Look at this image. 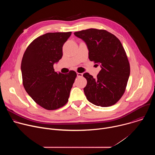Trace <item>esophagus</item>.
I'll list each match as a JSON object with an SVG mask.
<instances>
[{
	"instance_id": "34e87169",
	"label": "esophagus",
	"mask_w": 155,
	"mask_h": 155,
	"mask_svg": "<svg viewBox=\"0 0 155 155\" xmlns=\"http://www.w3.org/2000/svg\"><path fill=\"white\" fill-rule=\"evenodd\" d=\"M83 76V74L82 73H79V72H77V77H81Z\"/></svg>"
}]
</instances>
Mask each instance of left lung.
Wrapping results in <instances>:
<instances>
[{
    "mask_svg": "<svg viewBox=\"0 0 155 155\" xmlns=\"http://www.w3.org/2000/svg\"><path fill=\"white\" fill-rule=\"evenodd\" d=\"M83 40L89 50V59L101 64V70L94 78L89 73L84 94L91 103L103 107L115 104L124 94L130 75V64L120 40L106 30L88 29L74 32Z\"/></svg>",
    "mask_w": 155,
    "mask_h": 155,
    "instance_id": "left-lung-1",
    "label": "left lung"
}]
</instances>
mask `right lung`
<instances>
[{
  "label": "right lung",
  "mask_w": 155,
  "mask_h": 155,
  "mask_svg": "<svg viewBox=\"0 0 155 155\" xmlns=\"http://www.w3.org/2000/svg\"><path fill=\"white\" fill-rule=\"evenodd\" d=\"M72 32H49L34 39L21 61L23 84L28 94L42 108L54 110L68 102L77 73L54 71L53 64L62 56V47Z\"/></svg>",
  "instance_id": "1"
}]
</instances>
